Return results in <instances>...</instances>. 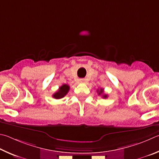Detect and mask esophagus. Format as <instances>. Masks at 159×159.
I'll list each match as a JSON object with an SVG mask.
<instances>
[{
    "label": "esophagus",
    "mask_w": 159,
    "mask_h": 159,
    "mask_svg": "<svg viewBox=\"0 0 159 159\" xmlns=\"http://www.w3.org/2000/svg\"><path fill=\"white\" fill-rule=\"evenodd\" d=\"M80 82H84V79H80Z\"/></svg>",
    "instance_id": "esophagus-1"
}]
</instances>
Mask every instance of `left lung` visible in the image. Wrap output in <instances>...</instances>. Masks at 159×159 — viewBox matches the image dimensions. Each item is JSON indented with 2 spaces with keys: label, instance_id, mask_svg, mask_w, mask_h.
I'll use <instances>...</instances> for the list:
<instances>
[{
  "label": "left lung",
  "instance_id": "8db88e82",
  "mask_svg": "<svg viewBox=\"0 0 159 159\" xmlns=\"http://www.w3.org/2000/svg\"><path fill=\"white\" fill-rule=\"evenodd\" d=\"M103 89H101L99 90H97V92L98 93V95H102V98H107V95H106V94H103Z\"/></svg>",
  "mask_w": 159,
  "mask_h": 159
}]
</instances>
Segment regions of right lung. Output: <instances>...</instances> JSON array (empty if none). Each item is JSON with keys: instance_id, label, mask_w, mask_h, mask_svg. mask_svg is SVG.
Masks as SVG:
<instances>
[{"instance_id": "right-lung-1", "label": "right lung", "mask_w": 159, "mask_h": 159, "mask_svg": "<svg viewBox=\"0 0 159 159\" xmlns=\"http://www.w3.org/2000/svg\"><path fill=\"white\" fill-rule=\"evenodd\" d=\"M69 89L70 87L68 84H63L61 87H59L57 92L53 94V98H54L56 99H60L63 98V97L68 93Z\"/></svg>"}]
</instances>
